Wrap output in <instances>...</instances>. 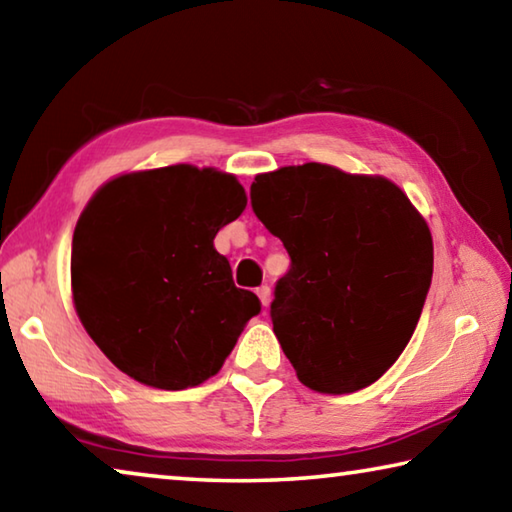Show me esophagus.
<instances>
[{
	"instance_id": "1",
	"label": "esophagus",
	"mask_w": 512,
	"mask_h": 512,
	"mask_svg": "<svg viewBox=\"0 0 512 512\" xmlns=\"http://www.w3.org/2000/svg\"><path fill=\"white\" fill-rule=\"evenodd\" d=\"M257 296H259V300H262V305L268 307V302H271V287H266V284L264 287H259Z\"/></svg>"
}]
</instances>
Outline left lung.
I'll return each mask as SVG.
<instances>
[{
	"mask_svg": "<svg viewBox=\"0 0 512 512\" xmlns=\"http://www.w3.org/2000/svg\"><path fill=\"white\" fill-rule=\"evenodd\" d=\"M250 203L291 257L271 320L298 379L332 395L370 386L420 320L433 273L427 221L388 178L320 162L259 173Z\"/></svg>",
	"mask_w": 512,
	"mask_h": 512,
	"instance_id": "obj_1",
	"label": "left lung"
}]
</instances>
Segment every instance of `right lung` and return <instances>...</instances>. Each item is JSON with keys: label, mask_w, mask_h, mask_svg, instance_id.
Listing matches in <instances>:
<instances>
[{"label": "right lung", "mask_w": 512, "mask_h": 512, "mask_svg": "<svg viewBox=\"0 0 512 512\" xmlns=\"http://www.w3.org/2000/svg\"><path fill=\"white\" fill-rule=\"evenodd\" d=\"M246 203L232 173L171 164L124 173L85 205L72 239L74 307L128 377L162 391L203 384L259 314L214 248Z\"/></svg>", "instance_id": "right-lung-1"}]
</instances>
